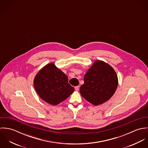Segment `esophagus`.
Wrapping results in <instances>:
<instances>
[{
    "label": "esophagus",
    "mask_w": 148,
    "mask_h": 148,
    "mask_svg": "<svg viewBox=\"0 0 148 148\" xmlns=\"http://www.w3.org/2000/svg\"><path fill=\"white\" fill-rule=\"evenodd\" d=\"M75 90H76V91H78V90H79V86H75Z\"/></svg>",
    "instance_id": "obj_1"
}]
</instances>
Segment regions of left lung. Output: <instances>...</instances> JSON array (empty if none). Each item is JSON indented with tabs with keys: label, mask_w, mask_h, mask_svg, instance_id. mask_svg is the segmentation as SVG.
<instances>
[{
	"label": "left lung",
	"mask_w": 148,
	"mask_h": 148,
	"mask_svg": "<svg viewBox=\"0 0 148 148\" xmlns=\"http://www.w3.org/2000/svg\"><path fill=\"white\" fill-rule=\"evenodd\" d=\"M81 95L90 104L99 106L108 101L115 93L118 77L114 69L102 60H96L84 77Z\"/></svg>",
	"instance_id": "obj_1"
}]
</instances>
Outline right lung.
Returning a JSON list of instances; mask_svg holds the SVG:
<instances>
[{
	"instance_id": "add662e5",
	"label": "right lung",
	"mask_w": 148,
	"mask_h": 148,
	"mask_svg": "<svg viewBox=\"0 0 148 148\" xmlns=\"http://www.w3.org/2000/svg\"><path fill=\"white\" fill-rule=\"evenodd\" d=\"M34 85L42 100L52 106L63 102L75 90L68 83V76L53 63L45 65L38 72Z\"/></svg>"
}]
</instances>
